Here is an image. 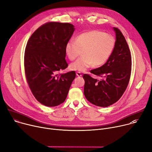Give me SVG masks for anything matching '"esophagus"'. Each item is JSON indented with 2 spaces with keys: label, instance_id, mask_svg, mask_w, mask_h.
I'll use <instances>...</instances> for the list:
<instances>
[{
  "label": "esophagus",
  "instance_id": "34e87169",
  "mask_svg": "<svg viewBox=\"0 0 152 152\" xmlns=\"http://www.w3.org/2000/svg\"><path fill=\"white\" fill-rule=\"evenodd\" d=\"M76 75H77V76H79V77H80V76H82V75L81 74V73L79 72H76Z\"/></svg>",
  "mask_w": 152,
  "mask_h": 152
}]
</instances>
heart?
<instances>
[{
	"label": "heart",
	"mask_w": 152,
	"mask_h": 152,
	"mask_svg": "<svg viewBox=\"0 0 152 152\" xmlns=\"http://www.w3.org/2000/svg\"><path fill=\"white\" fill-rule=\"evenodd\" d=\"M116 45L115 37L110 34L99 30H90L79 34L75 41H69L65 47L67 57L70 61L82 56L72 63V70L83 72L94 66L105 64L112 55Z\"/></svg>",
	"instance_id": "obj_1"
}]
</instances>
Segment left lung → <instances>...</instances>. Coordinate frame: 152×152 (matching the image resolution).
I'll return each instance as SVG.
<instances>
[{
    "label": "left lung",
    "mask_w": 152,
    "mask_h": 152,
    "mask_svg": "<svg viewBox=\"0 0 152 152\" xmlns=\"http://www.w3.org/2000/svg\"><path fill=\"white\" fill-rule=\"evenodd\" d=\"M116 45L108 61L90 73L102 77L98 80L84 74V95L91 104L106 107L116 102L126 91L131 75L132 56L127 41L121 31L114 27Z\"/></svg>",
    "instance_id": "8db88e82"
}]
</instances>
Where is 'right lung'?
<instances>
[{
    "instance_id": "add662e5",
    "label": "right lung",
    "mask_w": 152,
    "mask_h": 152,
    "mask_svg": "<svg viewBox=\"0 0 152 152\" xmlns=\"http://www.w3.org/2000/svg\"><path fill=\"white\" fill-rule=\"evenodd\" d=\"M74 31L71 23L47 22L33 33L26 44V81L37 101L45 106L63 103L76 77L74 71L59 73L68 66L65 47Z\"/></svg>"
}]
</instances>
